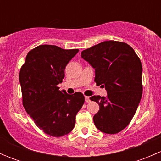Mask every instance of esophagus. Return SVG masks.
I'll return each mask as SVG.
<instances>
[{"instance_id": "34e87169", "label": "esophagus", "mask_w": 161, "mask_h": 161, "mask_svg": "<svg viewBox=\"0 0 161 161\" xmlns=\"http://www.w3.org/2000/svg\"><path fill=\"white\" fill-rule=\"evenodd\" d=\"M85 101L86 102V103H89V102L90 101V97H88V96H86V97H85Z\"/></svg>"}]
</instances>
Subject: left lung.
Instances as JSON below:
<instances>
[{
	"mask_svg": "<svg viewBox=\"0 0 161 161\" xmlns=\"http://www.w3.org/2000/svg\"><path fill=\"white\" fill-rule=\"evenodd\" d=\"M81 57L95 69L97 86L108 91L106 97L90 98L100 106L93 116L96 127L107 134L120 132L129 125L142 97L140 59L129 44L114 40L84 50Z\"/></svg>",
	"mask_w": 161,
	"mask_h": 161,
	"instance_id": "obj_1",
	"label": "left lung"
}]
</instances>
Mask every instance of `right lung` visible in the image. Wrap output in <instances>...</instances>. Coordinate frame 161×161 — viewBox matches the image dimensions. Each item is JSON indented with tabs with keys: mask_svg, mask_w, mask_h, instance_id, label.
<instances>
[{
	"mask_svg": "<svg viewBox=\"0 0 161 161\" xmlns=\"http://www.w3.org/2000/svg\"><path fill=\"white\" fill-rule=\"evenodd\" d=\"M78 52L79 49L40 45L27 53L20 69L24 108L36 125L50 136L69 134L85 102L82 92L69 95L58 86L64 78L66 65Z\"/></svg>",
	"mask_w": 161,
	"mask_h": 161,
	"instance_id": "right-lung-1",
	"label": "right lung"
}]
</instances>
